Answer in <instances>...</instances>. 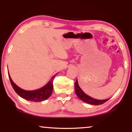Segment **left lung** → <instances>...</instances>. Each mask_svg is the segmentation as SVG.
<instances>
[{"mask_svg":"<svg viewBox=\"0 0 132 132\" xmlns=\"http://www.w3.org/2000/svg\"><path fill=\"white\" fill-rule=\"evenodd\" d=\"M75 87L76 94L77 97H78L81 100L86 103L93 104V105H100V104H103L104 103L107 102V101L109 100V98L106 99V100H97V99L92 98V97L89 96V95L86 94L82 91V89L80 88V86H79L77 79L75 82Z\"/></svg>","mask_w":132,"mask_h":132,"instance_id":"1","label":"left lung"}]
</instances>
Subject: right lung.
I'll return each mask as SVG.
<instances>
[{"label": "right lung", "mask_w": 132, "mask_h": 132, "mask_svg": "<svg viewBox=\"0 0 132 132\" xmlns=\"http://www.w3.org/2000/svg\"><path fill=\"white\" fill-rule=\"evenodd\" d=\"M8 75L11 84L14 91L20 97L26 100L35 102H43L49 98L53 92V82L56 75L52 77V79L46 85L39 89L33 90V91H26V90L21 89L15 84H14L10 76V74Z\"/></svg>", "instance_id": "obj_1"}]
</instances>
